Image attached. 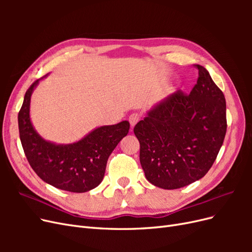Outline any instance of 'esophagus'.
<instances>
[{
	"mask_svg": "<svg viewBox=\"0 0 252 252\" xmlns=\"http://www.w3.org/2000/svg\"><path fill=\"white\" fill-rule=\"evenodd\" d=\"M140 119H141V116H140L138 112L131 113L130 116H129V123H130L131 127H133L136 123H138V122L140 121Z\"/></svg>",
	"mask_w": 252,
	"mask_h": 252,
	"instance_id": "1",
	"label": "esophagus"
}]
</instances>
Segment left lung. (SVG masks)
I'll list each match as a JSON object with an SVG mask.
<instances>
[{
  "label": "left lung",
  "mask_w": 252,
  "mask_h": 252,
  "mask_svg": "<svg viewBox=\"0 0 252 252\" xmlns=\"http://www.w3.org/2000/svg\"><path fill=\"white\" fill-rule=\"evenodd\" d=\"M195 68L199 78L189 94L175 91L133 128L145 177L163 189H178L202 179L225 139L224 94L206 68Z\"/></svg>",
  "instance_id": "obj_1"
}]
</instances>
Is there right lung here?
I'll return each mask as SVG.
<instances>
[{
	"label": "right lung",
	"instance_id": "right-lung-1",
	"mask_svg": "<svg viewBox=\"0 0 252 252\" xmlns=\"http://www.w3.org/2000/svg\"><path fill=\"white\" fill-rule=\"evenodd\" d=\"M40 80L27 89L18 116L25 156L34 172L51 186L70 192L89 191L102 182L107 159L127 135L129 122L101 126L73 144L57 145L45 141L36 133L29 118L30 96Z\"/></svg>",
	"mask_w": 252,
	"mask_h": 252
}]
</instances>
